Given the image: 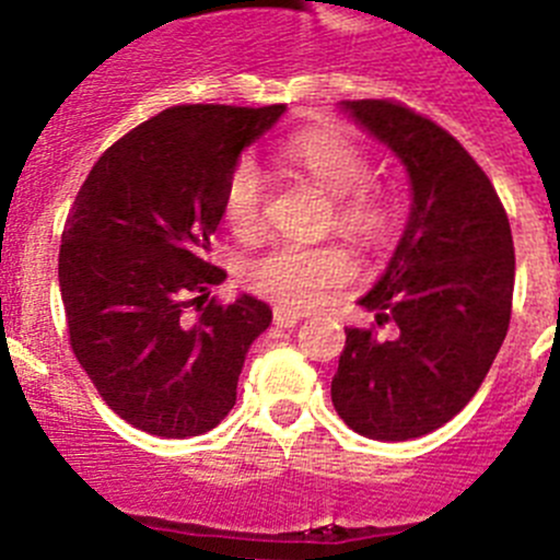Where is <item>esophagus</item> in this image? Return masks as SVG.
<instances>
[{"mask_svg": "<svg viewBox=\"0 0 560 560\" xmlns=\"http://www.w3.org/2000/svg\"><path fill=\"white\" fill-rule=\"evenodd\" d=\"M298 320H304V315H301V312L284 310V306H276L273 310V323L279 328H292Z\"/></svg>", "mask_w": 560, "mask_h": 560, "instance_id": "34e87169", "label": "esophagus"}]
</instances>
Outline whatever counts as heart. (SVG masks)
Segmentation results:
<instances>
[{
    "instance_id": "b5f03b06",
    "label": "heart",
    "mask_w": 560,
    "mask_h": 560,
    "mask_svg": "<svg viewBox=\"0 0 560 560\" xmlns=\"http://www.w3.org/2000/svg\"><path fill=\"white\" fill-rule=\"evenodd\" d=\"M281 156L331 192V223L339 234L364 248L386 243L395 229V207L386 187L370 179V154L353 135L337 127L304 129L284 140ZM265 209L268 187L262 171L250 156H240L223 182V221L237 237H254L265 223ZM243 276L259 295L290 310H306L328 290L351 281L353 262L342 245L281 243L254 256Z\"/></svg>"
}]
</instances>
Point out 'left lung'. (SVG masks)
<instances>
[{
  "instance_id": "obj_1",
  "label": "left lung",
  "mask_w": 560,
  "mask_h": 560,
  "mask_svg": "<svg viewBox=\"0 0 560 560\" xmlns=\"http://www.w3.org/2000/svg\"><path fill=\"white\" fill-rule=\"evenodd\" d=\"M345 109L404 160L415 201L389 268L359 301L375 326L345 328L331 400L362 436L404 442L453 420L483 384L511 323L514 240L494 185L447 129L395 98ZM386 322L392 340L377 334Z\"/></svg>"
}]
</instances>
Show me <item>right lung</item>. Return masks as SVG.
I'll return each mask as SVG.
<instances>
[{
    "label": "right lung",
    "instance_id": "add662e5",
    "mask_svg": "<svg viewBox=\"0 0 560 560\" xmlns=\"http://www.w3.org/2000/svg\"><path fill=\"white\" fill-rule=\"evenodd\" d=\"M281 113L162 109L98 156L68 209L57 265L68 342L104 404L140 431L198 436L237 400L245 353L273 312L250 295H207L226 279L209 237L240 151Z\"/></svg>",
    "mask_w": 560,
    "mask_h": 560
}]
</instances>
